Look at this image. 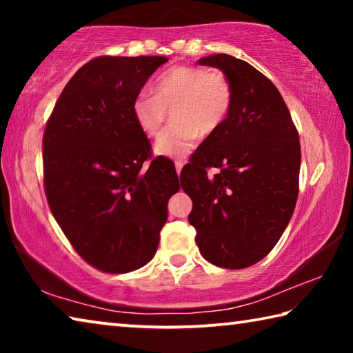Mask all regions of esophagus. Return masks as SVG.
Instances as JSON below:
<instances>
[{"label": "esophagus", "mask_w": 353, "mask_h": 353, "mask_svg": "<svg viewBox=\"0 0 353 353\" xmlns=\"http://www.w3.org/2000/svg\"><path fill=\"white\" fill-rule=\"evenodd\" d=\"M182 166H183V162H181V160H179V162H176V172H177V176H179V177H181Z\"/></svg>", "instance_id": "esophagus-1"}]
</instances>
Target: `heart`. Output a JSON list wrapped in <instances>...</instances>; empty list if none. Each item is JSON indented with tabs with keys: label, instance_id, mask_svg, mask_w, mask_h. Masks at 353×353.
Instances as JSON below:
<instances>
[{
	"label": "heart",
	"instance_id": "b5f03b06",
	"mask_svg": "<svg viewBox=\"0 0 353 353\" xmlns=\"http://www.w3.org/2000/svg\"><path fill=\"white\" fill-rule=\"evenodd\" d=\"M232 105V87L224 74L198 67H176L159 77L155 94L140 92L132 113L143 134L155 137L172 110V126L159 137L154 154L183 159L193 151L201 134L210 135L223 126Z\"/></svg>",
	"mask_w": 353,
	"mask_h": 353
}]
</instances>
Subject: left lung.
<instances>
[{"label":"left lung","instance_id":"1","mask_svg":"<svg viewBox=\"0 0 353 353\" xmlns=\"http://www.w3.org/2000/svg\"><path fill=\"white\" fill-rule=\"evenodd\" d=\"M232 87V105L216 132L202 141L181 183L193 201L188 214L202 256L243 270L271 252L294 212L301 143L276 85L252 65L229 54L202 57ZM208 168H216L213 176Z\"/></svg>","mask_w":353,"mask_h":353}]
</instances>
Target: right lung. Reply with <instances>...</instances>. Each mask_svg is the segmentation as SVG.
I'll list each match as a JSON object with an SVG mask.
<instances>
[{
	"instance_id": "obj_1",
	"label": "right lung",
	"mask_w": 353,
	"mask_h": 353,
	"mask_svg": "<svg viewBox=\"0 0 353 353\" xmlns=\"http://www.w3.org/2000/svg\"><path fill=\"white\" fill-rule=\"evenodd\" d=\"M163 56L97 57L76 71L43 135L48 204L76 252L104 272L151 261L181 190L174 165L151 157L132 103Z\"/></svg>"
}]
</instances>
